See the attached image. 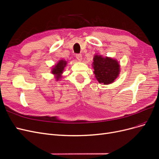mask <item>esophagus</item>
<instances>
[{
  "instance_id": "1",
  "label": "esophagus",
  "mask_w": 159,
  "mask_h": 159,
  "mask_svg": "<svg viewBox=\"0 0 159 159\" xmlns=\"http://www.w3.org/2000/svg\"><path fill=\"white\" fill-rule=\"evenodd\" d=\"M75 57H76L77 60H79V61H81V60H82V55H81V54H77L75 55Z\"/></svg>"
}]
</instances>
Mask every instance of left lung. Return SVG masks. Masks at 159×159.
Here are the masks:
<instances>
[{"label": "left lung", "instance_id": "1", "mask_svg": "<svg viewBox=\"0 0 159 159\" xmlns=\"http://www.w3.org/2000/svg\"><path fill=\"white\" fill-rule=\"evenodd\" d=\"M94 74L99 83L105 85L113 82L119 74V64L111 57L95 55L93 62Z\"/></svg>", "mask_w": 159, "mask_h": 159}]
</instances>
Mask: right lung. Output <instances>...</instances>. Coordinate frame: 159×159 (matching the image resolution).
<instances>
[{"label":"right lung","mask_w":159,"mask_h":159,"mask_svg":"<svg viewBox=\"0 0 159 159\" xmlns=\"http://www.w3.org/2000/svg\"><path fill=\"white\" fill-rule=\"evenodd\" d=\"M66 61H64L63 60H61L59 61L58 63H57L55 66L54 68L52 69V74H55L56 75V80H58L59 78H61V74L63 72L64 67L66 66Z\"/></svg>","instance_id":"1"}]
</instances>
